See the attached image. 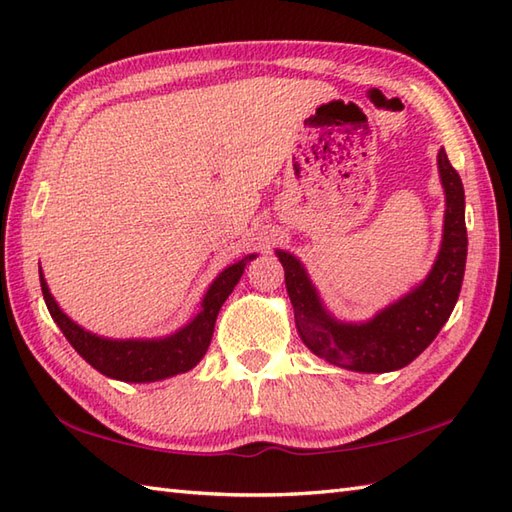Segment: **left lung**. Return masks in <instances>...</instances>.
I'll use <instances>...</instances> for the list:
<instances>
[{
  "mask_svg": "<svg viewBox=\"0 0 512 512\" xmlns=\"http://www.w3.org/2000/svg\"><path fill=\"white\" fill-rule=\"evenodd\" d=\"M438 173L445 188V225L440 252L427 278L374 313L366 322H346L326 309L300 258L276 249L285 267L295 328L313 355L355 372H392L412 363L434 342L458 302L467 265L464 188L445 149L438 151Z\"/></svg>",
  "mask_w": 512,
  "mask_h": 512,
  "instance_id": "8db88e82",
  "label": "left lung"
}]
</instances>
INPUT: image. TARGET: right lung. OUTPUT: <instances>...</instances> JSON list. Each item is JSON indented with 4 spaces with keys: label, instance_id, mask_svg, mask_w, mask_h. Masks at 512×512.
<instances>
[{
    "label": "right lung",
    "instance_id": "right-lung-1",
    "mask_svg": "<svg viewBox=\"0 0 512 512\" xmlns=\"http://www.w3.org/2000/svg\"><path fill=\"white\" fill-rule=\"evenodd\" d=\"M256 254H249L238 263L225 267L221 274L212 280L206 295L201 300V311L192 317L173 335L153 337V339H111L96 335L87 328L78 326L72 317H67L59 302L48 289V282L43 278L39 267L43 300L52 320L61 328L67 342L81 355L89 366L96 368L100 374L109 379L127 381V383H153L162 381L175 374L188 372L206 355L210 339L214 333V322L221 311L227 295L241 280L249 260Z\"/></svg>",
    "mask_w": 512,
    "mask_h": 512
}]
</instances>
